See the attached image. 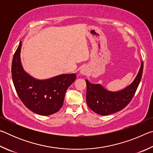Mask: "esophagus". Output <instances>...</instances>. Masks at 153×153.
I'll use <instances>...</instances> for the list:
<instances>
[{
    "label": "esophagus",
    "instance_id": "1",
    "mask_svg": "<svg viewBox=\"0 0 153 153\" xmlns=\"http://www.w3.org/2000/svg\"><path fill=\"white\" fill-rule=\"evenodd\" d=\"M88 69L86 68H85V67H83V68L80 70V74L82 75H87L88 74Z\"/></svg>",
    "mask_w": 153,
    "mask_h": 153
}]
</instances>
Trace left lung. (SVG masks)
I'll list each match as a JSON object with an SVG mask.
<instances>
[{
	"label": "left lung",
	"instance_id": "left-lung-1",
	"mask_svg": "<svg viewBox=\"0 0 153 153\" xmlns=\"http://www.w3.org/2000/svg\"><path fill=\"white\" fill-rule=\"evenodd\" d=\"M143 62L136 79L126 88L119 92H109L100 84H94L86 80V102L94 112L107 115L122 110L131 101L135 94L143 72Z\"/></svg>",
	"mask_w": 153,
	"mask_h": 153
}]
</instances>
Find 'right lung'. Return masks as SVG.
<instances>
[{"mask_svg":"<svg viewBox=\"0 0 153 153\" xmlns=\"http://www.w3.org/2000/svg\"><path fill=\"white\" fill-rule=\"evenodd\" d=\"M22 41L13 55L12 79L15 90L24 105L33 113L49 115L57 112L63 104L67 89L76 78V74H63L46 80L28 75L21 63Z\"/></svg>","mask_w":153,"mask_h":153,"instance_id":"add662e5","label":"right lung"}]
</instances>
